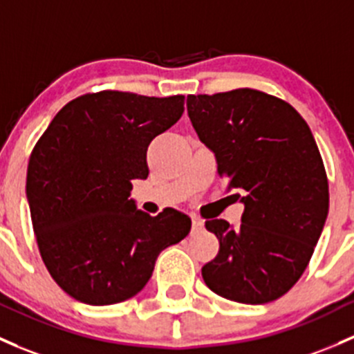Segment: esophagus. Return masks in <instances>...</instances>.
Here are the masks:
<instances>
[{
  "mask_svg": "<svg viewBox=\"0 0 354 354\" xmlns=\"http://www.w3.org/2000/svg\"><path fill=\"white\" fill-rule=\"evenodd\" d=\"M192 222H193V230H202L203 225H205L203 224L202 218H198V217H193Z\"/></svg>",
  "mask_w": 354,
  "mask_h": 354,
  "instance_id": "1",
  "label": "esophagus"
}]
</instances>
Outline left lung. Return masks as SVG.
<instances>
[{"label":"left lung","mask_w":354,"mask_h":354,"mask_svg":"<svg viewBox=\"0 0 354 354\" xmlns=\"http://www.w3.org/2000/svg\"><path fill=\"white\" fill-rule=\"evenodd\" d=\"M187 109L218 176L244 203L241 229L224 218L205 222L221 249L202 268L203 280L234 302H273L302 277L329 212L314 136L292 105L256 89L189 95Z\"/></svg>","instance_id":"obj_1"}]
</instances>
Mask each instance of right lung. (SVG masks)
Instances as JSON below:
<instances>
[{"label": "right lung", "mask_w": 354, "mask_h": 354, "mask_svg": "<svg viewBox=\"0 0 354 354\" xmlns=\"http://www.w3.org/2000/svg\"><path fill=\"white\" fill-rule=\"evenodd\" d=\"M185 96L100 91L64 106L33 147L27 200L40 256L55 283L89 305L137 295L161 251L192 221L166 208L151 217L130 198L146 180L147 147L176 124Z\"/></svg>", "instance_id": "add662e5"}]
</instances>
